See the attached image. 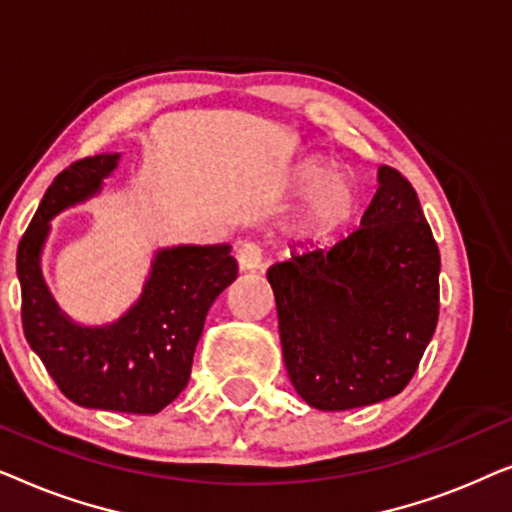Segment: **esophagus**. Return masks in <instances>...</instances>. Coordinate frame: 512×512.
<instances>
[{
  "label": "esophagus",
  "instance_id": "obj_1",
  "mask_svg": "<svg viewBox=\"0 0 512 512\" xmlns=\"http://www.w3.org/2000/svg\"><path fill=\"white\" fill-rule=\"evenodd\" d=\"M237 263H240L242 270H256L261 268L263 263V249L258 242H242L240 249H237Z\"/></svg>",
  "mask_w": 512,
  "mask_h": 512
}]
</instances>
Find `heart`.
<instances>
[{"mask_svg": "<svg viewBox=\"0 0 512 512\" xmlns=\"http://www.w3.org/2000/svg\"><path fill=\"white\" fill-rule=\"evenodd\" d=\"M298 186L307 191L300 219L312 233H328L352 216L356 186L345 172H324L319 165H305L298 172Z\"/></svg>", "mask_w": 512, "mask_h": 512, "instance_id": "1", "label": "heart"}]
</instances>
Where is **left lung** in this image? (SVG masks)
I'll return each mask as SVG.
<instances>
[{
	"label": "left lung",
	"instance_id": "8db88e82",
	"mask_svg": "<svg viewBox=\"0 0 512 512\" xmlns=\"http://www.w3.org/2000/svg\"><path fill=\"white\" fill-rule=\"evenodd\" d=\"M440 254L417 191L394 167L361 226L268 270L293 387L319 410L380 403L408 387L440 310Z\"/></svg>",
	"mask_w": 512,
	"mask_h": 512
}]
</instances>
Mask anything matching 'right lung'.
<instances>
[{
  "instance_id": "right-lung-1",
  "label": "right lung",
  "mask_w": 512,
  "mask_h": 512,
  "mask_svg": "<svg viewBox=\"0 0 512 512\" xmlns=\"http://www.w3.org/2000/svg\"><path fill=\"white\" fill-rule=\"evenodd\" d=\"M118 156L81 158L65 167L41 200L18 244L23 331L48 375L83 408L156 415L188 384L193 354L216 296L235 282L230 244L163 249L142 298L111 326L83 328L53 303L39 270L48 221L86 200Z\"/></svg>"
}]
</instances>
